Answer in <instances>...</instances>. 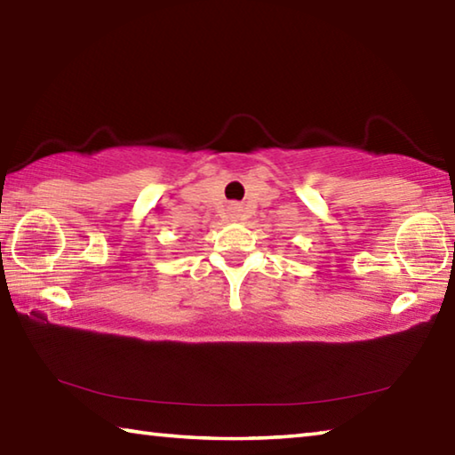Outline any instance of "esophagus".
<instances>
[{"label":"esophagus","mask_w":455,"mask_h":455,"mask_svg":"<svg viewBox=\"0 0 455 455\" xmlns=\"http://www.w3.org/2000/svg\"><path fill=\"white\" fill-rule=\"evenodd\" d=\"M238 211H241V209H238V206H233V212H235V214H238Z\"/></svg>","instance_id":"1"}]
</instances>
